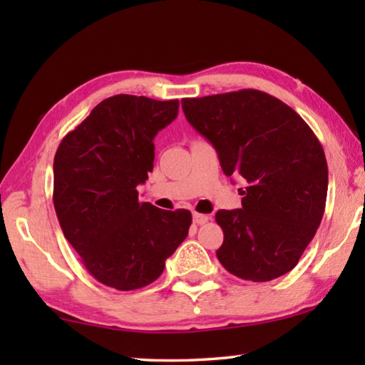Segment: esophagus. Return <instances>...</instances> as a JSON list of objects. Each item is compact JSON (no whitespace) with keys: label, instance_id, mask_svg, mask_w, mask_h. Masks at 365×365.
<instances>
[{"label":"esophagus","instance_id":"esophagus-1","mask_svg":"<svg viewBox=\"0 0 365 365\" xmlns=\"http://www.w3.org/2000/svg\"><path fill=\"white\" fill-rule=\"evenodd\" d=\"M211 219L209 217V215H206V214H197V212H195L193 214V222L196 225H202V224H206V222Z\"/></svg>","mask_w":365,"mask_h":365}]
</instances>
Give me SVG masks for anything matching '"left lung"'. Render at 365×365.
<instances>
[{
    "instance_id": "1",
    "label": "left lung",
    "mask_w": 365,
    "mask_h": 365,
    "mask_svg": "<svg viewBox=\"0 0 365 365\" xmlns=\"http://www.w3.org/2000/svg\"><path fill=\"white\" fill-rule=\"evenodd\" d=\"M182 109L215 148L224 174L248 183L242 209L215 214L224 230L220 264L251 282L285 275L325 211L329 168L316 133L288 104L252 88L183 98Z\"/></svg>"
}]
</instances>
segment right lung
I'll use <instances>...</instances> for the list:
<instances>
[{
  "instance_id": "right-lung-1",
  "label": "right lung",
  "mask_w": 365,
  "mask_h": 365,
  "mask_svg": "<svg viewBox=\"0 0 365 365\" xmlns=\"http://www.w3.org/2000/svg\"><path fill=\"white\" fill-rule=\"evenodd\" d=\"M177 113L178 100L110 96L58 148L54 209L66 240L103 285L120 292L150 285L187 238L190 211L141 202L137 191L153 170L154 137Z\"/></svg>"
}]
</instances>
